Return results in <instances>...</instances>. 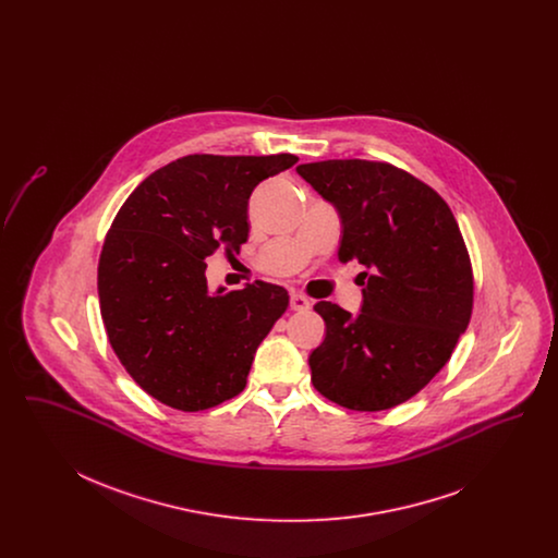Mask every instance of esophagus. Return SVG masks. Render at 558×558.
Segmentation results:
<instances>
[{
  "label": "esophagus",
  "instance_id": "1",
  "mask_svg": "<svg viewBox=\"0 0 558 558\" xmlns=\"http://www.w3.org/2000/svg\"><path fill=\"white\" fill-rule=\"evenodd\" d=\"M307 307H310V299H307L305 294H301V292H292L291 310H294V312H303V310H307Z\"/></svg>",
  "mask_w": 558,
  "mask_h": 558
}]
</instances>
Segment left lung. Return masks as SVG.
I'll return each instance as SVG.
<instances>
[{
    "label": "left lung",
    "instance_id": "8db88e82",
    "mask_svg": "<svg viewBox=\"0 0 558 558\" xmlns=\"http://www.w3.org/2000/svg\"><path fill=\"white\" fill-rule=\"evenodd\" d=\"M299 175L343 219L339 262L357 259L364 305L314 310L326 337L310 355L312 383L347 410L380 412L425 389L450 362L473 314V266L448 203L385 160L305 162Z\"/></svg>",
    "mask_w": 558,
    "mask_h": 558
}]
</instances>
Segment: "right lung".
I'll use <instances>...</instances> for the list:
<instances>
[{
    "label": "right lung",
    "mask_w": 558,
    "mask_h": 558,
    "mask_svg": "<svg viewBox=\"0 0 558 558\" xmlns=\"http://www.w3.org/2000/svg\"><path fill=\"white\" fill-rule=\"evenodd\" d=\"M296 160L187 155L150 173L114 215L98 264L100 312L119 362L160 403L201 412L246 387L289 292L257 280L209 294L205 259L240 253L251 192Z\"/></svg>",
    "instance_id": "add662e5"
}]
</instances>
